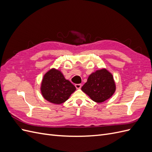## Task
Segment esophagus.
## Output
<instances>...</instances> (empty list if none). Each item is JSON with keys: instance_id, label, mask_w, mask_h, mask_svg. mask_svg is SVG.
I'll return each mask as SVG.
<instances>
[{"instance_id": "34e87169", "label": "esophagus", "mask_w": 152, "mask_h": 152, "mask_svg": "<svg viewBox=\"0 0 152 152\" xmlns=\"http://www.w3.org/2000/svg\"><path fill=\"white\" fill-rule=\"evenodd\" d=\"M75 87L77 89H80L81 88V87H82V85L80 84H75Z\"/></svg>"}]
</instances>
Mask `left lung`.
<instances>
[{
	"label": "left lung",
	"mask_w": 152,
	"mask_h": 152,
	"mask_svg": "<svg viewBox=\"0 0 152 152\" xmlns=\"http://www.w3.org/2000/svg\"><path fill=\"white\" fill-rule=\"evenodd\" d=\"M81 89L94 102L102 103L112 97L116 86L112 73L103 68L91 73Z\"/></svg>",
	"instance_id": "left-lung-1"
}]
</instances>
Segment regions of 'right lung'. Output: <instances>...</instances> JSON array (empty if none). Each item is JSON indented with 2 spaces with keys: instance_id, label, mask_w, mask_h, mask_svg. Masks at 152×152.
Returning a JSON list of instances; mask_svg holds the SVG:
<instances>
[{
  "instance_id": "right-lung-1",
  "label": "right lung",
  "mask_w": 152,
  "mask_h": 152,
  "mask_svg": "<svg viewBox=\"0 0 152 152\" xmlns=\"http://www.w3.org/2000/svg\"><path fill=\"white\" fill-rule=\"evenodd\" d=\"M75 90V87L65 79L61 72L55 68L44 75L40 87L44 98L56 104L65 102Z\"/></svg>"
}]
</instances>
